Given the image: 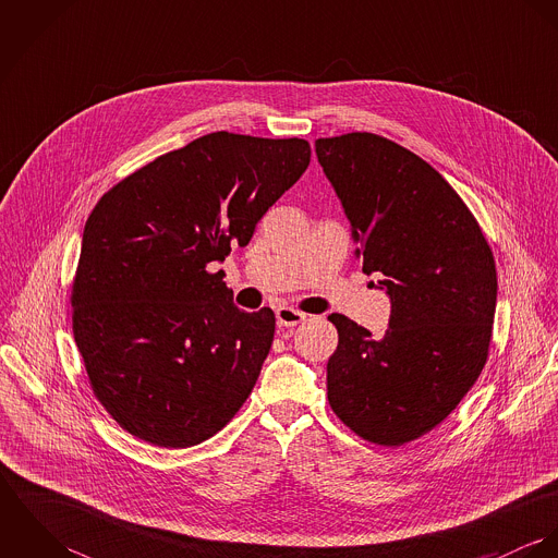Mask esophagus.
Listing matches in <instances>:
<instances>
[{
    "label": "esophagus",
    "instance_id": "34e87169",
    "mask_svg": "<svg viewBox=\"0 0 558 558\" xmlns=\"http://www.w3.org/2000/svg\"><path fill=\"white\" fill-rule=\"evenodd\" d=\"M305 318H307V316H305L303 312L292 310V307H279V310H277V324H279V326H286V328H292V326L305 322Z\"/></svg>",
    "mask_w": 558,
    "mask_h": 558
}]
</instances>
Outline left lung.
<instances>
[{
    "label": "left lung",
    "instance_id": "obj_1",
    "mask_svg": "<svg viewBox=\"0 0 558 558\" xmlns=\"http://www.w3.org/2000/svg\"><path fill=\"white\" fill-rule=\"evenodd\" d=\"M359 242L391 299L385 337L341 314L326 365L332 412L361 438L399 447L434 429L477 383L496 312L494 255L451 184L374 133L316 142Z\"/></svg>",
    "mask_w": 558,
    "mask_h": 558
}]
</instances>
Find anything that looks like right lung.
Instances as JSON below:
<instances>
[{"mask_svg":"<svg viewBox=\"0 0 558 558\" xmlns=\"http://www.w3.org/2000/svg\"><path fill=\"white\" fill-rule=\"evenodd\" d=\"M305 140L217 131L107 191L85 221L73 332L89 387L129 434L199 445L246 401L275 314L234 305L221 272L266 210L305 173Z\"/></svg>","mask_w":558,"mask_h":558,"instance_id":"obj_1","label":"right lung"}]
</instances>
